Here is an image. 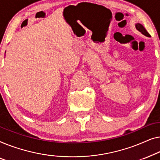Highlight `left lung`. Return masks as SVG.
I'll return each mask as SVG.
<instances>
[{"label": "left lung", "mask_w": 160, "mask_h": 160, "mask_svg": "<svg viewBox=\"0 0 160 160\" xmlns=\"http://www.w3.org/2000/svg\"><path fill=\"white\" fill-rule=\"evenodd\" d=\"M135 26H136V30H138L140 32H141V34H143V35L147 36V37H150L149 33L147 32V30H146V29L144 28V27H143L142 24H140V23H136Z\"/></svg>", "instance_id": "8db88e82"}]
</instances>
